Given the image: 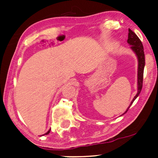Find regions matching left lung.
Here are the masks:
<instances>
[{
  "instance_id": "obj_1",
  "label": "left lung",
  "mask_w": 158,
  "mask_h": 158,
  "mask_svg": "<svg viewBox=\"0 0 158 158\" xmlns=\"http://www.w3.org/2000/svg\"><path fill=\"white\" fill-rule=\"evenodd\" d=\"M128 43L130 45H131V48L134 50V52L136 53L138 56V93L135 95V98L132 100L131 105L133 103L135 98L138 96V95L141 92V89H142L143 85V78H144V64H145V60H144V47H143L142 43H141V40L138 38V36L134 33L131 29H128ZM130 105V106H131ZM129 106V108H130ZM127 110V111H128Z\"/></svg>"
}]
</instances>
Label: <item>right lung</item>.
<instances>
[{"mask_svg": "<svg viewBox=\"0 0 158 158\" xmlns=\"http://www.w3.org/2000/svg\"><path fill=\"white\" fill-rule=\"evenodd\" d=\"M49 132H50V130H49V131H47V133H46V134H45V135H48V134L49 133Z\"/></svg>", "mask_w": 158, "mask_h": 158, "instance_id": "add662e5", "label": "right lung"}]
</instances>
